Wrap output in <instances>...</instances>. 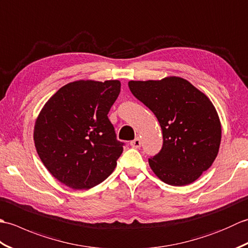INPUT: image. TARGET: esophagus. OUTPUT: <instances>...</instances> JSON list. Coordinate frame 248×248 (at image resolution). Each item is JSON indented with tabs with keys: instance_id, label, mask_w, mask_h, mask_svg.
<instances>
[{
	"instance_id": "esophagus-1",
	"label": "esophagus",
	"mask_w": 248,
	"mask_h": 248,
	"mask_svg": "<svg viewBox=\"0 0 248 248\" xmlns=\"http://www.w3.org/2000/svg\"><path fill=\"white\" fill-rule=\"evenodd\" d=\"M140 138H136L135 140H133L132 141H131L130 143V145L133 147V148H140Z\"/></svg>"
}]
</instances>
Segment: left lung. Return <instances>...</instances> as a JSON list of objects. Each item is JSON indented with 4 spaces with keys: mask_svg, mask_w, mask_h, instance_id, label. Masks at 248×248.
<instances>
[{
    "mask_svg": "<svg viewBox=\"0 0 248 248\" xmlns=\"http://www.w3.org/2000/svg\"><path fill=\"white\" fill-rule=\"evenodd\" d=\"M129 88L152 110L162 129V149L148 160L152 171L173 186L197 180L211 167L222 139L219 117L210 99L179 77L130 81Z\"/></svg>",
    "mask_w": 248,
    "mask_h": 248,
    "instance_id": "1",
    "label": "left lung"
}]
</instances>
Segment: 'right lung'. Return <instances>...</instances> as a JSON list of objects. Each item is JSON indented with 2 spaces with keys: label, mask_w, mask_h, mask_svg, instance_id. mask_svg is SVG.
I'll return each instance as SVG.
<instances>
[{
  "label": "right lung",
  "mask_w": 248,
  "mask_h": 248,
  "mask_svg": "<svg viewBox=\"0 0 248 248\" xmlns=\"http://www.w3.org/2000/svg\"><path fill=\"white\" fill-rule=\"evenodd\" d=\"M119 93L117 80L71 82L40 110L34 128L37 154L62 184L88 189L114 171L124 143L108 114Z\"/></svg>",
  "instance_id": "right-lung-1"
}]
</instances>
